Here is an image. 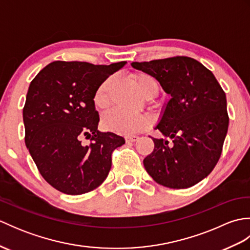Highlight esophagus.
Masks as SVG:
<instances>
[{
	"instance_id": "obj_1",
	"label": "esophagus",
	"mask_w": 250,
	"mask_h": 250,
	"mask_svg": "<svg viewBox=\"0 0 250 250\" xmlns=\"http://www.w3.org/2000/svg\"><path fill=\"white\" fill-rule=\"evenodd\" d=\"M137 140H139V136H137V135H128V136H125V141L126 142H136Z\"/></svg>"
}]
</instances>
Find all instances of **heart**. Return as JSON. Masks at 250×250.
I'll return each instance as SVG.
<instances>
[{
    "mask_svg": "<svg viewBox=\"0 0 250 250\" xmlns=\"http://www.w3.org/2000/svg\"><path fill=\"white\" fill-rule=\"evenodd\" d=\"M133 81L141 94L145 98L155 97L158 92V83L147 73H137ZM114 78L108 77L101 83L93 94V104L98 109H104L109 104V93L113 88ZM102 125L106 130L119 134H134L147 125V119L143 115L125 113L120 109H113L103 116Z\"/></svg>",
    "mask_w": 250,
    "mask_h": 250,
    "instance_id": "heart-1",
    "label": "heart"
}]
</instances>
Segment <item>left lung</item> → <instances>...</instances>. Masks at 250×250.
Segmentation results:
<instances>
[{
	"mask_svg": "<svg viewBox=\"0 0 250 250\" xmlns=\"http://www.w3.org/2000/svg\"><path fill=\"white\" fill-rule=\"evenodd\" d=\"M149 74L171 98L155 129L153 151L144 167L156 183L173 189L192 187L213 171L226 139L227 98L214 74L189 57L132 62Z\"/></svg>",
	"mask_w": 250,
	"mask_h": 250,
	"instance_id": "left-lung-1",
	"label": "left lung"
}]
</instances>
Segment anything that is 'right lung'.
<instances>
[{
    "instance_id": "obj_1",
    "label": "right lung",
    "mask_w": 250,
    "mask_h": 250,
    "mask_svg": "<svg viewBox=\"0 0 250 250\" xmlns=\"http://www.w3.org/2000/svg\"><path fill=\"white\" fill-rule=\"evenodd\" d=\"M125 63L55 61L31 82L22 113L25 145L42 176L60 192L78 195L98 188L110 171L111 152L125 143L98 130L93 104L99 84Z\"/></svg>"
}]
</instances>
